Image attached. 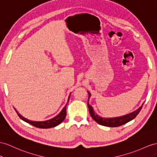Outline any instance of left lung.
<instances>
[{"mask_svg":"<svg viewBox=\"0 0 157 157\" xmlns=\"http://www.w3.org/2000/svg\"><path fill=\"white\" fill-rule=\"evenodd\" d=\"M87 93H88V95H89V97H88L87 106H88V108H89V111H90L91 117L93 118V119L95 122H97L98 124H101V125H103V126L115 127L123 125V124H125L128 121H130L135 119L136 117V116L139 114L140 111L141 110L142 107L143 105H143L139 108V109H137L133 112H132V113L129 114L121 116V117H113V118H103L95 113L93 107H92L89 104V99L91 97V94L88 91H87Z\"/></svg>","mask_w":157,"mask_h":157,"instance_id":"1","label":"left lung"}]
</instances>
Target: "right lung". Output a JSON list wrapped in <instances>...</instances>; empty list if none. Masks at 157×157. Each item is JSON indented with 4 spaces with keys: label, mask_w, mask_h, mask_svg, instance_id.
Listing matches in <instances>:
<instances>
[{
    "label": "right lung",
    "mask_w": 157,
    "mask_h": 157,
    "mask_svg": "<svg viewBox=\"0 0 157 157\" xmlns=\"http://www.w3.org/2000/svg\"><path fill=\"white\" fill-rule=\"evenodd\" d=\"M70 96L67 99V103H68V101H69ZM66 105H67V104L65 105V107L63 108V109L61 111V112H60V113L58 115H56V117H54V118H52L49 120H47V121H30V120L22 117V115H20L18 113V112L16 109H15V111L17 113L18 115L19 116V117L21 118L22 120H23L24 121L29 123L36 127L41 128H48L54 127L58 125V124L61 123L64 120V119L66 118Z\"/></svg>",
    "instance_id": "1"
}]
</instances>
